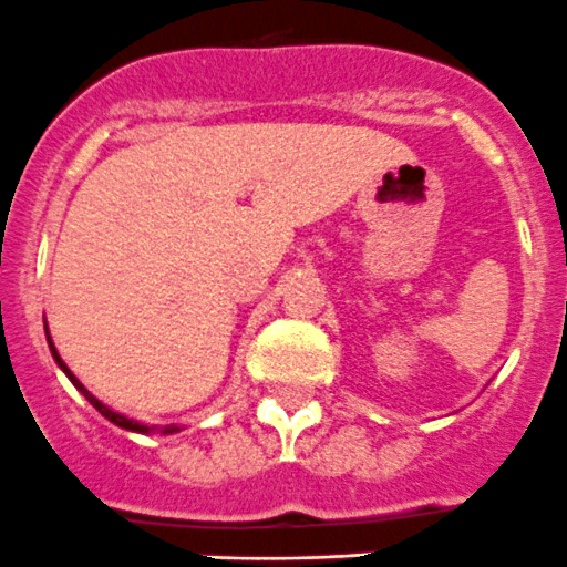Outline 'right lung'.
I'll list each match as a JSON object with an SVG mask.
<instances>
[{
	"label": "right lung",
	"mask_w": 567,
	"mask_h": 567,
	"mask_svg": "<svg viewBox=\"0 0 567 567\" xmlns=\"http://www.w3.org/2000/svg\"><path fill=\"white\" fill-rule=\"evenodd\" d=\"M47 339H49V336H47ZM49 350H52V355H54V361H58V367L63 369L65 374H69V380H71V383H74L76 389H80L82 394H85V400L91 402V405L95 408V411L101 413V416H104V419H110V422H112V424H117V427H123V430H132V433H151V430H154V427H148V424H140V422H134V419H126V416H121V413L110 411V408H106L104 402H99V400H95V396L91 394V391H87L85 385H82L80 380H76L74 374H71V369L65 367V363H63V358H60V355H58V350H54L52 339H49ZM173 430H176V427H165V430H162V433H173Z\"/></svg>",
	"instance_id": "right-lung-1"
}]
</instances>
